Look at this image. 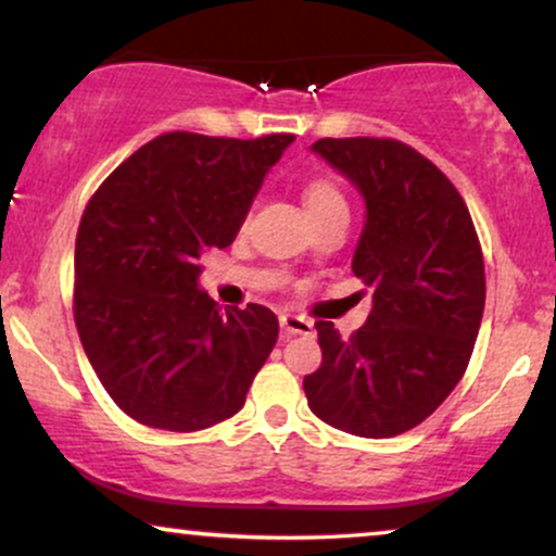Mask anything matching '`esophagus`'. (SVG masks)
<instances>
[{"label":"esophagus","instance_id":"1","mask_svg":"<svg viewBox=\"0 0 556 556\" xmlns=\"http://www.w3.org/2000/svg\"><path fill=\"white\" fill-rule=\"evenodd\" d=\"M279 327H282V334L285 337H311L314 334V324L308 321V318L303 316H295V314H282L279 316Z\"/></svg>","mask_w":556,"mask_h":556}]
</instances>
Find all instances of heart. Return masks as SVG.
Masks as SVG:
<instances>
[{
  "mask_svg": "<svg viewBox=\"0 0 556 556\" xmlns=\"http://www.w3.org/2000/svg\"><path fill=\"white\" fill-rule=\"evenodd\" d=\"M344 206V195L340 193L334 182L327 180V177H316L305 185V212H327V208Z\"/></svg>",
  "mask_w": 556,
  "mask_h": 556,
  "instance_id": "heart-1",
  "label": "heart"
}]
</instances>
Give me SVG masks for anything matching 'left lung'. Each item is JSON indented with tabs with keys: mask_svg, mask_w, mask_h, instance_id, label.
I'll list each match as a JSON object with an SVG mask.
<instances>
[{
	"mask_svg": "<svg viewBox=\"0 0 556 556\" xmlns=\"http://www.w3.org/2000/svg\"><path fill=\"white\" fill-rule=\"evenodd\" d=\"M311 151L366 203L353 274L371 314L350 340L316 321L321 366L303 379L324 424L366 439L424 424L468 368L486 300L483 256L457 188L389 138H321Z\"/></svg>",
	"mask_w": 556,
	"mask_h": 556,
	"instance_id": "1",
	"label": "left lung"
}]
</instances>
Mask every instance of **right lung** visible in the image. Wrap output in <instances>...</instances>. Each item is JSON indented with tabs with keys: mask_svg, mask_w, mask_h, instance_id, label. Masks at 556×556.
<instances>
[{
	"mask_svg": "<svg viewBox=\"0 0 556 556\" xmlns=\"http://www.w3.org/2000/svg\"><path fill=\"white\" fill-rule=\"evenodd\" d=\"M295 136L167 132L106 177L75 240V327L117 407L164 431H201L245 405L277 344L264 305L201 290V256L232 245Z\"/></svg>",
	"mask_w": 556,
	"mask_h": 556,
	"instance_id": "add662e5",
	"label": "right lung"
}]
</instances>
